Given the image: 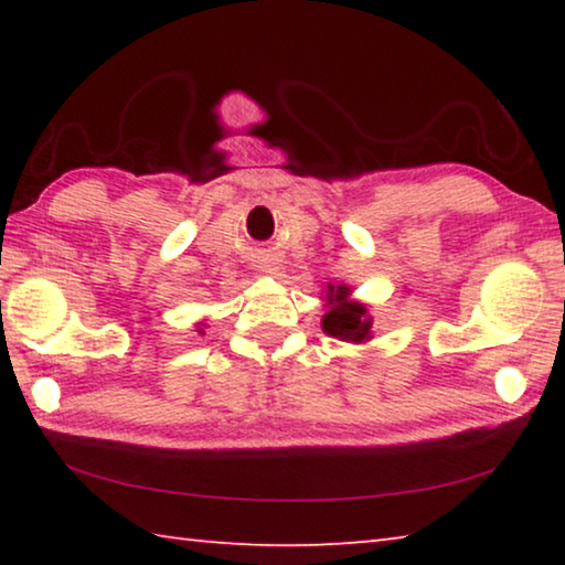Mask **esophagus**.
Returning a JSON list of instances; mask_svg holds the SVG:
<instances>
[{"label":"esophagus","mask_w":565,"mask_h":565,"mask_svg":"<svg viewBox=\"0 0 565 565\" xmlns=\"http://www.w3.org/2000/svg\"><path fill=\"white\" fill-rule=\"evenodd\" d=\"M256 269H259L262 274H274L276 269H279V262H276L274 256H262L259 264H256Z\"/></svg>","instance_id":"1"}]
</instances>
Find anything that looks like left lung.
<instances>
[{
  "instance_id": "1",
  "label": "left lung",
  "mask_w": 565,
  "mask_h": 565,
  "mask_svg": "<svg viewBox=\"0 0 565 565\" xmlns=\"http://www.w3.org/2000/svg\"><path fill=\"white\" fill-rule=\"evenodd\" d=\"M323 306H327V313L321 319L323 333L347 343H366L374 339V317L366 303L353 299L351 286L329 284Z\"/></svg>"
}]
</instances>
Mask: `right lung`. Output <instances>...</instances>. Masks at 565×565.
Instances as JSON below:
<instances>
[{"label":"right lung","mask_w":565,"mask_h":565,"mask_svg":"<svg viewBox=\"0 0 565 565\" xmlns=\"http://www.w3.org/2000/svg\"><path fill=\"white\" fill-rule=\"evenodd\" d=\"M204 329H206L204 323H202V321H196V331H199V333H204Z\"/></svg>","instance_id":"1"}]
</instances>
